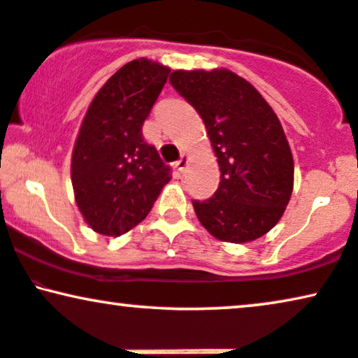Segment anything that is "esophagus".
Returning a JSON list of instances; mask_svg holds the SVG:
<instances>
[{
  "label": "esophagus",
  "instance_id": "1",
  "mask_svg": "<svg viewBox=\"0 0 358 358\" xmlns=\"http://www.w3.org/2000/svg\"><path fill=\"white\" fill-rule=\"evenodd\" d=\"M189 164V156L187 155H182L179 157V161H176V168H178L179 173H184L185 168H187Z\"/></svg>",
  "mask_w": 358,
  "mask_h": 358
}]
</instances>
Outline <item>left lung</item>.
<instances>
[{
  "instance_id": "left-lung-1",
  "label": "left lung",
  "mask_w": 358,
  "mask_h": 358,
  "mask_svg": "<svg viewBox=\"0 0 358 358\" xmlns=\"http://www.w3.org/2000/svg\"><path fill=\"white\" fill-rule=\"evenodd\" d=\"M169 82L201 115L219 162V189L207 201H192L199 222L229 243L268 234L294 185V161L280 118L252 83L229 69L174 71Z\"/></svg>"
}]
</instances>
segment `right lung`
<instances>
[{
  "label": "right lung",
  "mask_w": 358,
  "mask_h": 358,
  "mask_svg": "<svg viewBox=\"0 0 358 358\" xmlns=\"http://www.w3.org/2000/svg\"><path fill=\"white\" fill-rule=\"evenodd\" d=\"M169 72L156 60H131L88 105L73 145L71 179L78 210L96 234H127L146 219L169 182V168L141 134Z\"/></svg>",
  "instance_id": "1"
}]
</instances>
